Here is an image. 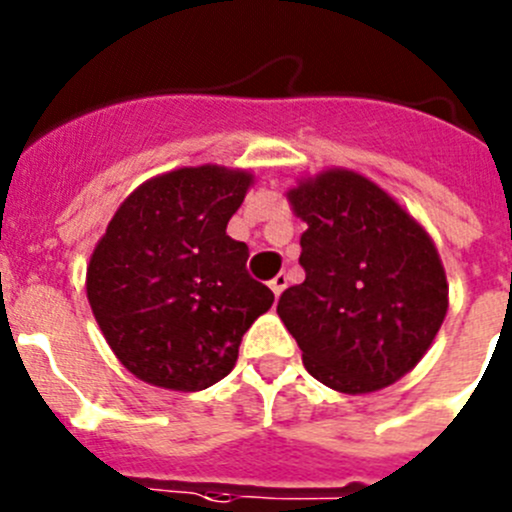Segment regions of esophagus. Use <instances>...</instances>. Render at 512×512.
Segmentation results:
<instances>
[{
	"instance_id": "obj_1",
	"label": "esophagus",
	"mask_w": 512,
	"mask_h": 512,
	"mask_svg": "<svg viewBox=\"0 0 512 512\" xmlns=\"http://www.w3.org/2000/svg\"><path fill=\"white\" fill-rule=\"evenodd\" d=\"M287 281H289V276L287 274H276L274 279L269 281V287H271V292H274V297L279 299L281 297V292H284V289H287Z\"/></svg>"
}]
</instances>
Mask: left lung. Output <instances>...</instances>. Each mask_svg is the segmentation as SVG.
Wrapping results in <instances>:
<instances>
[{"label":"left lung","mask_w":512,"mask_h":512,"mask_svg":"<svg viewBox=\"0 0 512 512\" xmlns=\"http://www.w3.org/2000/svg\"><path fill=\"white\" fill-rule=\"evenodd\" d=\"M307 223L304 281L279 299L309 373L342 393H370L409 373L447 314V276L424 228L378 185L322 172L289 192Z\"/></svg>","instance_id":"8db88e82"}]
</instances>
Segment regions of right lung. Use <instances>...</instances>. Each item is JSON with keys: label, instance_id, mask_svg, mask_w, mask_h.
<instances>
[{"label": "right lung", "instance_id": "1", "mask_svg": "<svg viewBox=\"0 0 512 512\" xmlns=\"http://www.w3.org/2000/svg\"><path fill=\"white\" fill-rule=\"evenodd\" d=\"M251 175L185 167L121 203L88 266L86 292L126 370L159 388L203 391L231 373L274 292L251 279L248 246L225 236Z\"/></svg>", "mask_w": 512, "mask_h": 512}]
</instances>
